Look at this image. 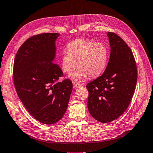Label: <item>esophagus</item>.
Here are the masks:
<instances>
[{"instance_id": "1", "label": "esophagus", "mask_w": 153, "mask_h": 153, "mask_svg": "<svg viewBox=\"0 0 153 153\" xmlns=\"http://www.w3.org/2000/svg\"><path fill=\"white\" fill-rule=\"evenodd\" d=\"M79 86H81V85L78 84V83H73V87H74V88H75V89H76L77 88H79Z\"/></svg>"}]
</instances>
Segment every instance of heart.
Segmentation results:
<instances>
[{"label": "heart", "instance_id": "1", "mask_svg": "<svg viewBox=\"0 0 153 153\" xmlns=\"http://www.w3.org/2000/svg\"><path fill=\"white\" fill-rule=\"evenodd\" d=\"M108 59V50L102 43L77 39L68 45V50H63L62 68L65 73L70 75L77 66L78 68L70 78L81 82L88 76H100L106 67Z\"/></svg>", "mask_w": 153, "mask_h": 153}]
</instances>
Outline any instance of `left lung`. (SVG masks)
Masks as SVG:
<instances>
[{
  "mask_svg": "<svg viewBox=\"0 0 153 153\" xmlns=\"http://www.w3.org/2000/svg\"><path fill=\"white\" fill-rule=\"evenodd\" d=\"M110 56L103 75L86 85L88 109L101 123L111 122L124 113L135 90L137 73L133 54L118 35L108 32Z\"/></svg>",
  "mask_w": 153,
  "mask_h": 153,
  "instance_id": "8db88e82",
  "label": "left lung"
}]
</instances>
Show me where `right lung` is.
Instances as JSON below:
<instances>
[{
  "mask_svg": "<svg viewBox=\"0 0 153 153\" xmlns=\"http://www.w3.org/2000/svg\"><path fill=\"white\" fill-rule=\"evenodd\" d=\"M59 35L45 33L29 38L19 48L13 63V82L20 101L35 120L46 125L62 119L73 89L68 79L57 82L63 75L53 63Z\"/></svg>",
  "mask_w": 153,
  "mask_h": 153,
  "instance_id": "1",
  "label": "right lung"
}]
</instances>
